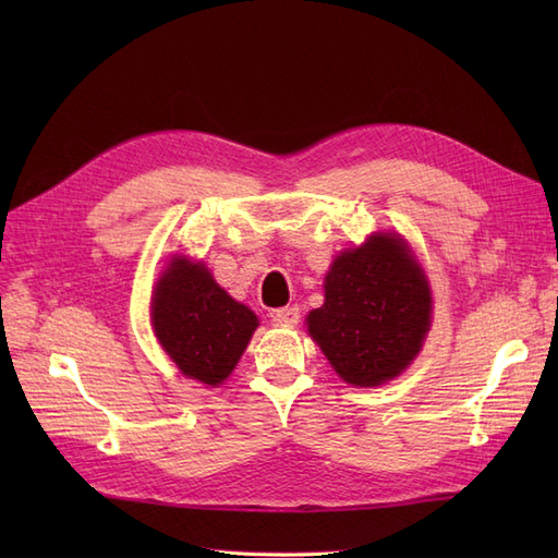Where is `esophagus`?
Segmentation results:
<instances>
[{
  "label": "esophagus",
  "instance_id": "obj_1",
  "mask_svg": "<svg viewBox=\"0 0 558 558\" xmlns=\"http://www.w3.org/2000/svg\"><path fill=\"white\" fill-rule=\"evenodd\" d=\"M300 318V310L298 307H286V310H277L272 314V324L275 326H295Z\"/></svg>",
  "mask_w": 558,
  "mask_h": 558
}]
</instances>
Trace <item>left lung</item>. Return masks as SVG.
I'll return each mask as SVG.
<instances>
[{
	"label": "left lung",
	"instance_id": "obj_1",
	"mask_svg": "<svg viewBox=\"0 0 558 558\" xmlns=\"http://www.w3.org/2000/svg\"><path fill=\"white\" fill-rule=\"evenodd\" d=\"M324 291V305L305 324L342 381L381 386L424 349L433 324L430 281L402 234L373 232L361 246L337 253Z\"/></svg>",
	"mask_w": 558,
	"mask_h": 558
}]
</instances>
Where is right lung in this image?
I'll use <instances>...</instances> for the list:
<instances>
[{"mask_svg":"<svg viewBox=\"0 0 558 558\" xmlns=\"http://www.w3.org/2000/svg\"><path fill=\"white\" fill-rule=\"evenodd\" d=\"M150 326L183 377L221 386L260 324L216 283L205 263L174 253L150 295Z\"/></svg>","mask_w":558,"mask_h":558,"instance_id":"add662e5","label":"right lung"}]
</instances>
